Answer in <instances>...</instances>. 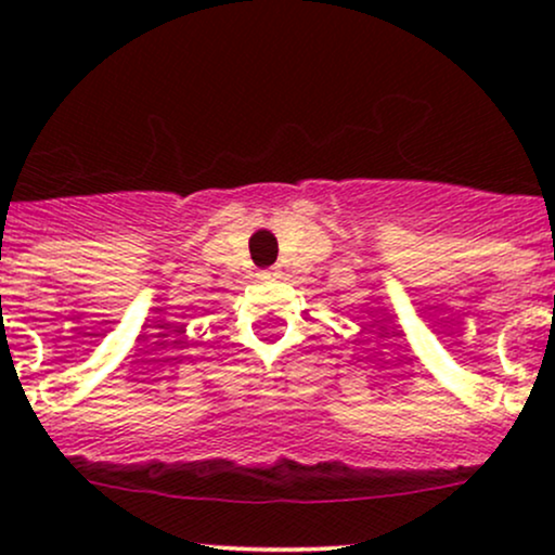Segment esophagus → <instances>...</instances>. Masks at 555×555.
Wrapping results in <instances>:
<instances>
[{"instance_id":"1","label":"esophagus","mask_w":555,"mask_h":555,"mask_svg":"<svg viewBox=\"0 0 555 555\" xmlns=\"http://www.w3.org/2000/svg\"><path fill=\"white\" fill-rule=\"evenodd\" d=\"M258 276L263 279V282H273V279H279V276H282V273H279L276 269H266V271H260Z\"/></svg>"}]
</instances>
